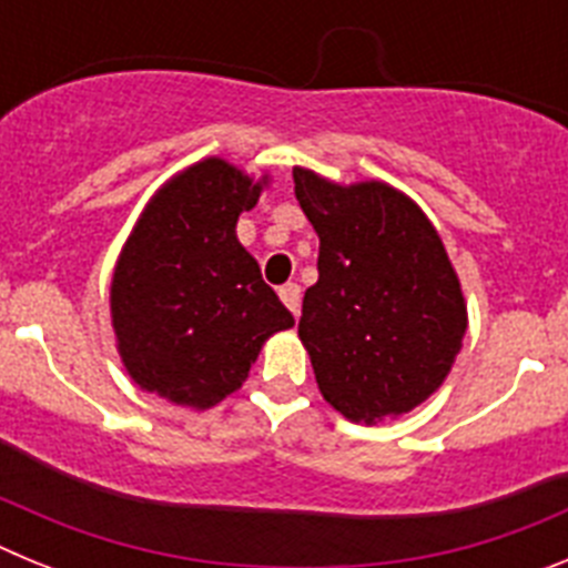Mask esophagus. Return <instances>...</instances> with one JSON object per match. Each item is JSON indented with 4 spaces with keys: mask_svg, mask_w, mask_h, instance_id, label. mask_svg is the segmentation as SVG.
<instances>
[{
    "mask_svg": "<svg viewBox=\"0 0 568 568\" xmlns=\"http://www.w3.org/2000/svg\"><path fill=\"white\" fill-rule=\"evenodd\" d=\"M278 295H281V301L287 304L290 313L298 315V307H301V287H298V284H284V287L278 290Z\"/></svg>",
    "mask_w": 568,
    "mask_h": 568,
    "instance_id": "obj_1",
    "label": "esophagus"
}]
</instances>
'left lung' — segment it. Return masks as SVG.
Listing matches in <instances>:
<instances>
[{
    "label": "left lung",
    "mask_w": 568,
    "mask_h": 568,
    "mask_svg": "<svg viewBox=\"0 0 568 568\" xmlns=\"http://www.w3.org/2000/svg\"><path fill=\"white\" fill-rule=\"evenodd\" d=\"M293 179L321 241L298 321L321 395L364 424L409 413L444 384L466 333L444 241L389 184L341 187L304 168Z\"/></svg>",
    "instance_id": "1"
}]
</instances>
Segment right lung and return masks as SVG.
<instances>
[{
    "label": "right lung",
    "instance_id": "obj_1",
    "mask_svg": "<svg viewBox=\"0 0 568 568\" xmlns=\"http://www.w3.org/2000/svg\"><path fill=\"white\" fill-rule=\"evenodd\" d=\"M264 184L204 159L164 184L130 233L110 313L124 369L148 393L210 409L247 378L261 344L295 324L235 239Z\"/></svg>",
    "mask_w": 568,
    "mask_h": 568
}]
</instances>
